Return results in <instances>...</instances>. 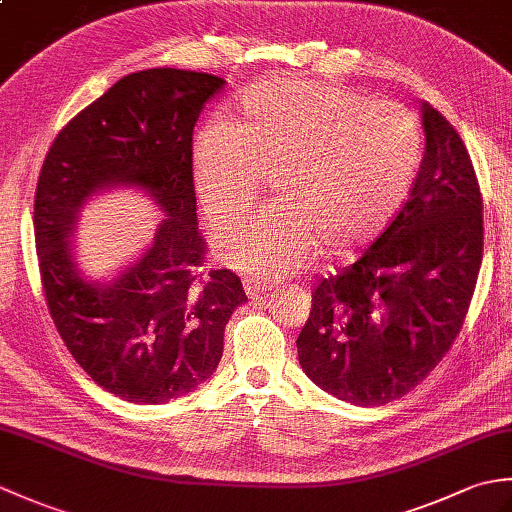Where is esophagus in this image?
Wrapping results in <instances>:
<instances>
[{
	"label": "esophagus",
	"instance_id": "1",
	"mask_svg": "<svg viewBox=\"0 0 512 512\" xmlns=\"http://www.w3.org/2000/svg\"><path fill=\"white\" fill-rule=\"evenodd\" d=\"M244 290H246V295H248L250 299H257V297L266 295L268 290H273V284H268V281H264V279L246 277V279H244Z\"/></svg>",
	"mask_w": 512,
	"mask_h": 512
}]
</instances>
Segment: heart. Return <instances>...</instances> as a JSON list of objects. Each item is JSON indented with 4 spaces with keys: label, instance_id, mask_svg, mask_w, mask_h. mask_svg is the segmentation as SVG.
<instances>
[{
    "label": "heart",
    "instance_id": "heart-1",
    "mask_svg": "<svg viewBox=\"0 0 512 512\" xmlns=\"http://www.w3.org/2000/svg\"><path fill=\"white\" fill-rule=\"evenodd\" d=\"M422 158L416 114L343 85L268 79L250 88L233 125L193 143V187L213 226L231 222L273 176L277 202L217 237L228 266L255 279L297 273L321 248L343 255L387 224Z\"/></svg>",
    "mask_w": 512,
    "mask_h": 512
}]
</instances>
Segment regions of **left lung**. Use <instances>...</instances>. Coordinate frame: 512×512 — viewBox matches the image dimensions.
I'll return each mask as SVG.
<instances>
[{
	"instance_id": "obj_1",
	"label": "left lung",
	"mask_w": 512,
	"mask_h": 512,
	"mask_svg": "<svg viewBox=\"0 0 512 512\" xmlns=\"http://www.w3.org/2000/svg\"><path fill=\"white\" fill-rule=\"evenodd\" d=\"M424 158L363 257L312 292L297 339L312 383L361 407L427 378L460 334L484 253L482 193L464 140L422 103Z\"/></svg>"
}]
</instances>
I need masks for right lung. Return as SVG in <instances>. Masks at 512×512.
Segmentation results:
<instances>
[{"label": "right lung", "instance_id": "obj_1", "mask_svg": "<svg viewBox=\"0 0 512 512\" xmlns=\"http://www.w3.org/2000/svg\"><path fill=\"white\" fill-rule=\"evenodd\" d=\"M224 83L176 68L127 74L61 129L41 165L35 246L48 312L83 372L136 405L204 383L222 358L228 319L246 301L233 270H200L193 127ZM112 183L147 188L168 217L132 269L94 287L73 270L67 233L80 204Z\"/></svg>", "mask_w": 512, "mask_h": 512}]
</instances>
